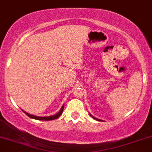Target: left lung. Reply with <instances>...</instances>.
Segmentation results:
<instances>
[{"instance_id": "left-lung-1", "label": "left lung", "mask_w": 152, "mask_h": 152, "mask_svg": "<svg viewBox=\"0 0 152 152\" xmlns=\"http://www.w3.org/2000/svg\"><path fill=\"white\" fill-rule=\"evenodd\" d=\"M90 116H91V117H92V118H93V119H95V120H96V121H101V120H99V119H97V118H94V117H93V115H90Z\"/></svg>"}]
</instances>
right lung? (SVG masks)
<instances>
[{
  "mask_svg": "<svg viewBox=\"0 0 152 152\" xmlns=\"http://www.w3.org/2000/svg\"><path fill=\"white\" fill-rule=\"evenodd\" d=\"M63 108H64V105H62V108H61L60 111L58 112L57 114H56L55 115H52V116H49V117H37V116H34V115H29L28 114L27 112L24 111V113L26 114L27 116H28L29 118H32V119H36V120H40V121H51V120H55L56 118H59L61 115H62V111H63Z\"/></svg>",
  "mask_w": 152,
  "mask_h": 152,
  "instance_id": "right-lung-1",
  "label": "right lung"
}]
</instances>
